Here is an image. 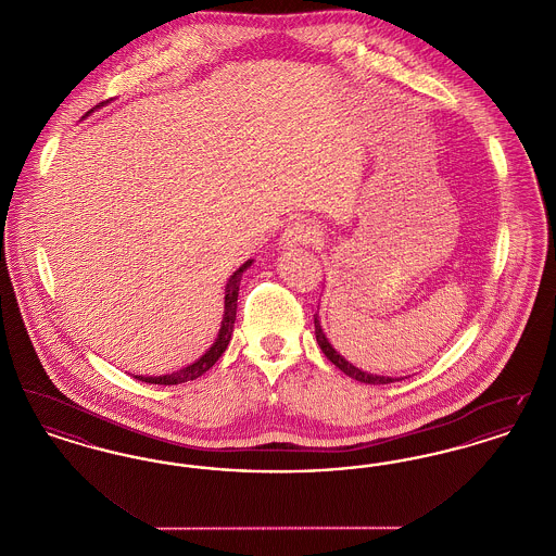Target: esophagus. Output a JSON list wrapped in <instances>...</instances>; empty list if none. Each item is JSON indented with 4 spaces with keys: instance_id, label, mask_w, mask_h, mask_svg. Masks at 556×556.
Listing matches in <instances>:
<instances>
[{
    "instance_id": "esophagus-1",
    "label": "esophagus",
    "mask_w": 556,
    "mask_h": 556,
    "mask_svg": "<svg viewBox=\"0 0 556 556\" xmlns=\"http://www.w3.org/2000/svg\"><path fill=\"white\" fill-rule=\"evenodd\" d=\"M323 236L320 227L313 220H304V218H298L290 223L286 227V231L281 233L279 239V245L281 248H293V245H311V243H317L318 239Z\"/></svg>"
}]
</instances>
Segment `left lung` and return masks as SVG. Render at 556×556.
I'll return each mask as SVG.
<instances>
[{"label": "left lung", "instance_id": "left-lung-1", "mask_svg": "<svg viewBox=\"0 0 556 556\" xmlns=\"http://www.w3.org/2000/svg\"><path fill=\"white\" fill-rule=\"evenodd\" d=\"M315 336H317L318 345H320V350H323V354L338 367L340 370H344L348 377H352V379H356V381H363V383H370V386H383V383H394V381H400L396 377H386V375H372V372H367V370L358 369V367H354L352 363H348L344 356L331 345V342L327 340V336H325V331H323V327H320V320H318V315H315ZM404 379V377H402Z\"/></svg>", "mask_w": 556, "mask_h": 556}]
</instances>
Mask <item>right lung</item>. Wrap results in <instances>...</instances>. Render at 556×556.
<instances>
[{
  "instance_id": "1",
  "label": "right lung",
  "mask_w": 556,
  "mask_h": 556,
  "mask_svg": "<svg viewBox=\"0 0 556 556\" xmlns=\"http://www.w3.org/2000/svg\"><path fill=\"white\" fill-rule=\"evenodd\" d=\"M254 261H248L239 266L238 270L231 275L229 283L225 286V315L220 320V329L218 336L214 340V344L191 365H187L184 369L173 370L168 375H159V377H146V375H135V379L143 381V383H159V386H177V383H186V381H193L200 375H204L206 370L211 369L212 365L220 358V354L227 350V345L231 342L233 336V325H236V313H238V293L239 281L243 270H248Z\"/></svg>"
}]
</instances>
